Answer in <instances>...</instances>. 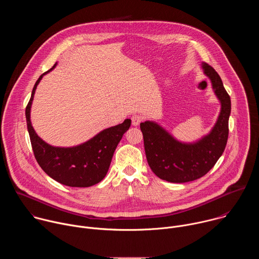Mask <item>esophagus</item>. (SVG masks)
Wrapping results in <instances>:
<instances>
[{"label": "esophagus", "mask_w": 259, "mask_h": 259, "mask_svg": "<svg viewBox=\"0 0 259 259\" xmlns=\"http://www.w3.org/2000/svg\"><path fill=\"white\" fill-rule=\"evenodd\" d=\"M131 120H132V125H133V126H138V125L142 122L143 117H142V116H139V115H134V116L131 118Z\"/></svg>", "instance_id": "34e87169"}]
</instances>
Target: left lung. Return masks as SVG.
<instances>
[{
  "label": "left lung",
  "instance_id": "obj_1",
  "mask_svg": "<svg viewBox=\"0 0 259 259\" xmlns=\"http://www.w3.org/2000/svg\"><path fill=\"white\" fill-rule=\"evenodd\" d=\"M202 69L211 81L220 101V113L211 131L195 142H181L154 121L140 123L147 163L161 179L183 183L204 176L223 155L229 137L231 98L218 73L203 62Z\"/></svg>",
  "mask_w": 259,
  "mask_h": 259
}]
</instances>
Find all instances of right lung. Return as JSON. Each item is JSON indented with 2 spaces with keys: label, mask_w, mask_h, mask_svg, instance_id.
Wrapping results in <instances>:
<instances>
[{
  "label": "right lung",
  "mask_w": 259,
  "mask_h": 259,
  "mask_svg": "<svg viewBox=\"0 0 259 259\" xmlns=\"http://www.w3.org/2000/svg\"><path fill=\"white\" fill-rule=\"evenodd\" d=\"M44 72L35 82L30 99L25 108L27 130L34 158L40 167L51 178L71 188H89L100 182L106 175L116 147L124 133L129 129L131 120L102 130L88 141L71 147L53 146L45 142L35 133L30 122V107L33 95Z\"/></svg>",
  "instance_id": "right-lung-1"
}]
</instances>
